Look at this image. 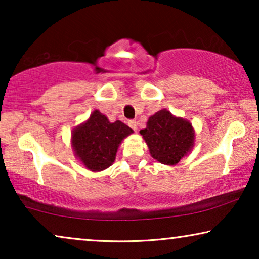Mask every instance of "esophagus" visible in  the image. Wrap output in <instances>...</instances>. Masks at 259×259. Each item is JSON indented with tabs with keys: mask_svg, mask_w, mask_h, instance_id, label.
<instances>
[{
	"mask_svg": "<svg viewBox=\"0 0 259 259\" xmlns=\"http://www.w3.org/2000/svg\"><path fill=\"white\" fill-rule=\"evenodd\" d=\"M127 123H128V126L133 131H137V125H138V123H137L136 120H128V122H127Z\"/></svg>",
	"mask_w": 259,
	"mask_h": 259,
	"instance_id": "esophagus-1",
	"label": "esophagus"
}]
</instances>
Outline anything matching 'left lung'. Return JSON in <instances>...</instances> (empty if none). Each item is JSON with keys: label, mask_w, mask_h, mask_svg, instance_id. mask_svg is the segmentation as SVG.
<instances>
[{"label": "left lung", "mask_w": 259, "mask_h": 259, "mask_svg": "<svg viewBox=\"0 0 259 259\" xmlns=\"http://www.w3.org/2000/svg\"><path fill=\"white\" fill-rule=\"evenodd\" d=\"M140 134L152 157L161 164L176 165L193 146L192 125L182 118H176L166 109L152 115Z\"/></svg>", "instance_id": "1"}]
</instances>
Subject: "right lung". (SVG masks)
Instances as JSON below:
<instances>
[{"label":"right lung","instance_id":"1","mask_svg":"<svg viewBox=\"0 0 259 259\" xmlns=\"http://www.w3.org/2000/svg\"><path fill=\"white\" fill-rule=\"evenodd\" d=\"M132 132L123 122H109L107 116L94 111L86 122L73 131V148L88 169L102 171L113 164L119 145Z\"/></svg>","mask_w":259,"mask_h":259}]
</instances>
